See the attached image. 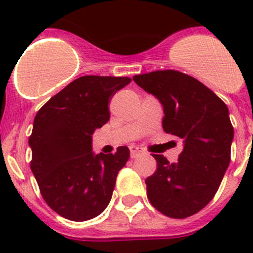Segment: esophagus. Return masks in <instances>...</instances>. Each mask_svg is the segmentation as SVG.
Listing matches in <instances>:
<instances>
[{"mask_svg":"<svg viewBox=\"0 0 253 253\" xmlns=\"http://www.w3.org/2000/svg\"><path fill=\"white\" fill-rule=\"evenodd\" d=\"M129 153H131V158H137L138 155L142 154V149L138 147H131L129 148Z\"/></svg>","mask_w":253,"mask_h":253,"instance_id":"esophagus-1","label":"esophagus"}]
</instances>
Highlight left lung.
<instances>
[{
	"mask_svg": "<svg viewBox=\"0 0 253 253\" xmlns=\"http://www.w3.org/2000/svg\"><path fill=\"white\" fill-rule=\"evenodd\" d=\"M134 82L164 108L163 129L183 141L178 162L154 154L147 197L164 215L183 219L213 200L230 163L234 127L228 106L196 78L175 70L137 75Z\"/></svg>",
	"mask_w": 253,
	"mask_h": 253,
	"instance_id": "obj_1",
	"label": "left lung"
}]
</instances>
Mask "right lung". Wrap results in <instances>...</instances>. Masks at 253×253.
Instances as JSON below:
<instances>
[{"mask_svg":"<svg viewBox=\"0 0 253 253\" xmlns=\"http://www.w3.org/2000/svg\"><path fill=\"white\" fill-rule=\"evenodd\" d=\"M129 82V77L83 76L35 116L30 169L47 206L68 220L95 218L110 202L129 150L119 147L114 154L94 155L91 134L110 120V99Z\"/></svg>","mask_w":253,"mask_h":253,"instance_id":"1","label":"right lung"}]
</instances>
